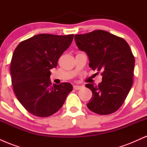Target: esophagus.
Wrapping results in <instances>:
<instances>
[{"mask_svg": "<svg viewBox=\"0 0 147 147\" xmlns=\"http://www.w3.org/2000/svg\"><path fill=\"white\" fill-rule=\"evenodd\" d=\"M82 86H73V88L75 89V90H80L81 88H82Z\"/></svg>", "mask_w": 147, "mask_h": 147, "instance_id": "34e87169", "label": "esophagus"}]
</instances>
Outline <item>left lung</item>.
Wrapping results in <instances>:
<instances>
[{"label": "left lung", "mask_w": 147, "mask_h": 147, "mask_svg": "<svg viewBox=\"0 0 147 147\" xmlns=\"http://www.w3.org/2000/svg\"><path fill=\"white\" fill-rule=\"evenodd\" d=\"M75 40L79 50L87 54L89 66L102 72L101 83L86 85L92 92L87 107L99 115L115 112L133 85L135 58L129 44L124 38L101 30L76 34Z\"/></svg>", "instance_id": "8db88e82"}]
</instances>
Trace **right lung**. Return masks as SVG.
Wrapping results in <instances>:
<instances>
[{
    "label": "right lung",
    "mask_w": 147,
    "mask_h": 147,
    "mask_svg": "<svg viewBox=\"0 0 147 147\" xmlns=\"http://www.w3.org/2000/svg\"><path fill=\"white\" fill-rule=\"evenodd\" d=\"M73 34H40L21 41L10 65L11 84L18 100L28 112L46 117L57 112L72 90L70 83L52 85V68L69 48Z\"/></svg>",
    "instance_id": "add662e5"
}]
</instances>
